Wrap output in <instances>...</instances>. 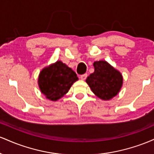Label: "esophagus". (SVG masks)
I'll use <instances>...</instances> for the list:
<instances>
[{"mask_svg":"<svg viewBox=\"0 0 154 154\" xmlns=\"http://www.w3.org/2000/svg\"><path fill=\"white\" fill-rule=\"evenodd\" d=\"M87 77H88L87 74H84V75L80 76V79H82V80H85V79L87 78Z\"/></svg>","mask_w":154,"mask_h":154,"instance_id":"1","label":"esophagus"}]
</instances>
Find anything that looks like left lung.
Listing matches in <instances>:
<instances>
[{
    "label": "left lung",
    "instance_id": "8db88e82",
    "mask_svg": "<svg viewBox=\"0 0 154 154\" xmlns=\"http://www.w3.org/2000/svg\"><path fill=\"white\" fill-rule=\"evenodd\" d=\"M93 66L95 71L88 76L86 82L97 97L103 100H111L122 87L121 72L103 60L95 61Z\"/></svg>",
    "mask_w": 154,
    "mask_h": 154
}]
</instances>
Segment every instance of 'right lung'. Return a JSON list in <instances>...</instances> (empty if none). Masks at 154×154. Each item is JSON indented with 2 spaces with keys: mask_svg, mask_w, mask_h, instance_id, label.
<instances>
[{
  "mask_svg": "<svg viewBox=\"0 0 154 154\" xmlns=\"http://www.w3.org/2000/svg\"><path fill=\"white\" fill-rule=\"evenodd\" d=\"M77 75L62 61H57L44 67L38 76V86L47 99L56 101L68 93L76 81Z\"/></svg>",
  "mask_w": 154,
  "mask_h": 154,
  "instance_id": "add662e5",
  "label": "right lung"
}]
</instances>
